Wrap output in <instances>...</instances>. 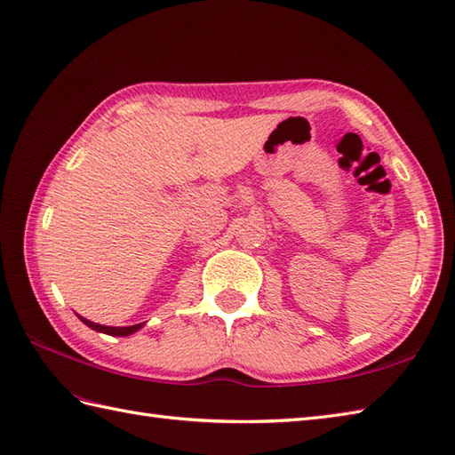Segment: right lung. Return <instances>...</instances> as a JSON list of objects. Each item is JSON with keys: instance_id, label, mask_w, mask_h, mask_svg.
Listing matches in <instances>:
<instances>
[{"instance_id": "right-lung-1", "label": "right lung", "mask_w": 455, "mask_h": 455, "mask_svg": "<svg viewBox=\"0 0 455 455\" xmlns=\"http://www.w3.org/2000/svg\"><path fill=\"white\" fill-rule=\"evenodd\" d=\"M79 320H81L83 323H87V325L91 327V330H97V331L108 333V335H118V337H124V335H132L133 331H137V330H140V327L143 325V323H135V325H128V327H110V325H100V323L89 322V320L81 318V315H79Z\"/></svg>"}]
</instances>
